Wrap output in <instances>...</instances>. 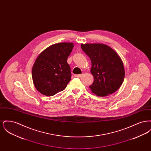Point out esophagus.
Instances as JSON below:
<instances>
[{"label":"esophagus","mask_w":151,"mask_h":151,"mask_svg":"<svg viewBox=\"0 0 151 151\" xmlns=\"http://www.w3.org/2000/svg\"><path fill=\"white\" fill-rule=\"evenodd\" d=\"M82 76V74H80V75H75L74 76L76 77V78H80Z\"/></svg>","instance_id":"34e87169"}]
</instances>
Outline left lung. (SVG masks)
<instances>
[{
    "instance_id": "obj_1",
    "label": "left lung",
    "mask_w": 151,
    "mask_h": 151,
    "mask_svg": "<svg viewBox=\"0 0 151 151\" xmlns=\"http://www.w3.org/2000/svg\"><path fill=\"white\" fill-rule=\"evenodd\" d=\"M81 47L91 60L94 81L89 88L92 93L100 97L114 93L122 86L125 75L121 58L106 45L86 43Z\"/></svg>"
}]
</instances>
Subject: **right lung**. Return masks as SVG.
Segmentation results:
<instances>
[{
    "instance_id": "1",
    "label": "right lung",
    "mask_w": 151,
    "mask_h": 151,
    "mask_svg": "<svg viewBox=\"0 0 151 151\" xmlns=\"http://www.w3.org/2000/svg\"><path fill=\"white\" fill-rule=\"evenodd\" d=\"M73 43L54 44L37 57L32 71L34 86L41 93L52 96L63 91L71 79L70 66L67 62Z\"/></svg>"
}]
</instances>
